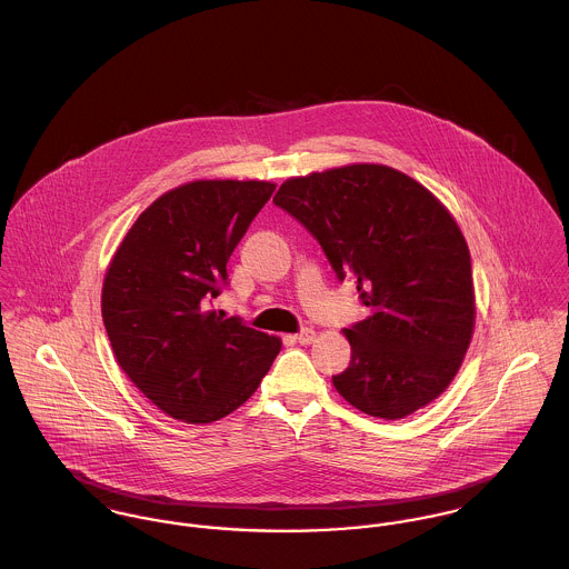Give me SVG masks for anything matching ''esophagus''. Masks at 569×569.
<instances>
[{
  "instance_id": "obj_1",
  "label": "esophagus",
  "mask_w": 569,
  "mask_h": 569,
  "mask_svg": "<svg viewBox=\"0 0 569 569\" xmlns=\"http://www.w3.org/2000/svg\"><path fill=\"white\" fill-rule=\"evenodd\" d=\"M298 343H302V346H307V343H311L313 339H316V330L313 328H305V330H300L296 337H293Z\"/></svg>"
}]
</instances>
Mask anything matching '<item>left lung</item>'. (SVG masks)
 I'll return each mask as SVG.
<instances>
[{
	"mask_svg": "<svg viewBox=\"0 0 569 569\" xmlns=\"http://www.w3.org/2000/svg\"><path fill=\"white\" fill-rule=\"evenodd\" d=\"M273 203L322 244L337 278L352 276L370 316L343 335L350 366L335 390L368 416L397 420L438 399L476 326L471 253L449 210L383 163L287 179Z\"/></svg>",
	"mask_w": 569,
	"mask_h": 569,
	"instance_id": "left-lung-1",
	"label": "left lung"
}]
</instances>
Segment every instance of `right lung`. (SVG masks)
<instances>
[{"mask_svg": "<svg viewBox=\"0 0 569 569\" xmlns=\"http://www.w3.org/2000/svg\"><path fill=\"white\" fill-rule=\"evenodd\" d=\"M271 181L199 179L131 226L102 282V322L133 386L170 418L212 422L256 392L282 341L210 309Z\"/></svg>", "mask_w": 569, "mask_h": 569, "instance_id": "1", "label": "right lung"}]
</instances>
